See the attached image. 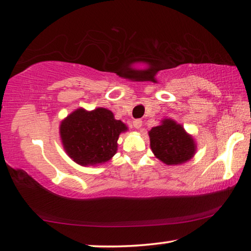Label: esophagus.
Segmentation results:
<instances>
[{"label": "esophagus", "mask_w": 251, "mask_h": 251, "mask_svg": "<svg viewBox=\"0 0 251 251\" xmlns=\"http://www.w3.org/2000/svg\"><path fill=\"white\" fill-rule=\"evenodd\" d=\"M133 125H134V127H135L136 129L141 128V127H142V121H141V119H135V121L133 122Z\"/></svg>", "instance_id": "34e87169"}]
</instances>
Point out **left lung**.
Listing matches in <instances>:
<instances>
[{"label":"left lung","instance_id":"left-lung-1","mask_svg":"<svg viewBox=\"0 0 251 251\" xmlns=\"http://www.w3.org/2000/svg\"><path fill=\"white\" fill-rule=\"evenodd\" d=\"M149 136L153 154L167 166L184 164L196 153L194 137L171 118H163L160 125L152 127Z\"/></svg>","mask_w":251,"mask_h":251}]
</instances>
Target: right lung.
Wrapping results in <instances>:
<instances>
[{
    "label": "right lung",
    "mask_w": 251,
    "mask_h": 251,
    "mask_svg": "<svg viewBox=\"0 0 251 251\" xmlns=\"http://www.w3.org/2000/svg\"><path fill=\"white\" fill-rule=\"evenodd\" d=\"M128 129L114 114L99 107L91 111L77 108L59 124V136L66 154L82 167L109 161L117 152V141Z\"/></svg>",
    "instance_id": "right-lung-1"
}]
</instances>
